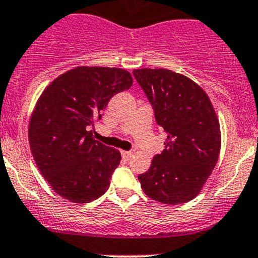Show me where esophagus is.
Masks as SVG:
<instances>
[{
	"label": "esophagus",
	"instance_id": "34e87169",
	"mask_svg": "<svg viewBox=\"0 0 258 258\" xmlns=\"http://www.w3.org/2000/svg\"><path fill=\"white\" fill-rule=\"evenodd\" d=\"M121 154H122V158L124 160H130L132 158V155H134V153L122 151V152H121Z\"/></svg>",
	"mask_w": 258,
	"mask_h": 258
}]
</instances>
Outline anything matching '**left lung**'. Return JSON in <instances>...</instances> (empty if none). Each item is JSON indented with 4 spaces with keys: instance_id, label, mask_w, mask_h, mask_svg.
Listing matches in <instances>:
<instances>
[{
    "instance_id": "left-lung-1",
    "label": "left lung",
    "mask_w": 258,
    "mask_h": 258,
    "mask_svg": "<svg viewBox=\"0 0 258 258\" xmlns=\"http://www.w3.org/2000/svg\"><path fill=\"white\" fill-rule=\"evenodd\" d=\"M135 78L154 109L155 121L168 134L165 149L138 175L152 200L181 205L202 189L219 158L220 126L207 93L192 79L165 69H140Z\"/></svg>"
}]
</instances>
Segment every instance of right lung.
<instances>
[{"label":"right lung","instance_id":"obj_1","mask_svg":"<svg viewBox=\"0 0 258 258\" xmlns=\"http://www.w3.org/2000/svg\"><path fill=\"white\" fill-rule=\"evenodd\" d=\"M132 83L122 69L79 66L53 79L36 101L28 130L30 151L42 176L64 200L88 203L109 188L121 154L95 141L89 128L110 99Z\"/></svg>","mask_w":258,"mask_h":258}]
</instances>
